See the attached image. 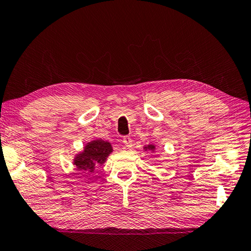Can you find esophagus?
I'll return each instance as SVG.
<instances>
[{"label":"esophagus","instance_id":"obj_1","mask_svg":"<svg viewBox=\"0 0 251 251\" xmlns=\"http://www.w3.org/2000/svg\"><path fill=\"white\" fill-rule=\"evenodd\" d=\"M122 142H124L125 146L127 149H131L132 145H133L132 144V140H131V138H129V136H125V138L122 139Z\"/></svg>","mask_w":251,"mask_h":251}]
</instances>
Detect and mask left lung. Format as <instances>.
<instances>
[{
	"label": "left lung",
	"instance_id": "8db88e82",
	"mask_svg": "<svg viewBox=\"0 0 251 251\" xmlns=\"http://www.w3.org/2000/svg\"><path fill=\"white\" fill-rule=\"evenodd\" d=\"M155 149H156V148H155L154 144H149V145L144 146V150H145V151H150V152H154Z\"/></svg>",
	"mask_w": 251,
	"mask_h": 251
}]
</instances>
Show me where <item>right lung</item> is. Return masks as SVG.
Returning <instances> with one entry per match:
<instances>
[{
	"label": "right lung",
	"instance_id": "obj_1",
	"mask_svg": "<svg viewBox=\"0 0 251 251\" xmlns=\"http://www.w3.org/2000/svg\"><path fill=\"white\" fill-rule=\"evenodd\" d=\"M111 152L112 146L109 142L94 140L84 146L82 152L75 155L73 165H75L78 172L89 175L94 172L96 165L101 166L106 162Z\"/></svg>",
	"mask_w": 251,
	"mask_h": 251
}]
</instances>
